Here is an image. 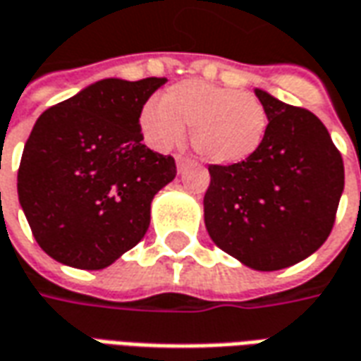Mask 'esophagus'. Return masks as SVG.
Listing matches in <instances>:
<instances>
[{"mask_svg":"<svg viewBox=\"0 0 361 361\" xmlns=\"http://www.w3.org/2000/svg\"><path fill=\"white\" fill-rule=\"evenodd\" d=\"M176 162H178V172L181 173L189 166V158H185V156H178V158H176Z\"/></svg>","mask_w":361,"mask_h":361,"instance_id":"1","label":"esophagus"}]
</instances>
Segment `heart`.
I'll use <instances>...</instances> for the list:
<instances>
[{
    "label": "heart",
    "mask_w": 361,
    "mask_h": 361,
    "mask_svg": "<svg viewBox=\"0 0 361 361\" xmlns=\"http://www.w3.org/2000/svg\"><path fill=\"white\" fill-rule=\"evenodd\" d=\"M140 128L150 145L168 150L191 127V146L211 164H238L256 154L268 133V113L256 95L203 80L168 87L158 103L140 111Z\"/></svg>",
    "instance_id": "b5f03b06"
}]
</instances>
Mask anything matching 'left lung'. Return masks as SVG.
<instances>
[{
  "label": "left lung",
  "instance_id": "8db88e82",
  "mask_svg": "<svg viewBox=\"0 0 361 361\" xmlns=\"http://www.w3.org/2000/svg\"><path fill=\"white\" fill-rule=\"evenodd\" d=\"M268 133L248 160L211 164L205 226L216 246L259 271L293 266L334 226L344 162L321 119L256 90Z\"/></svg>",
  "mask_w": 361,
  "mask_h": 361
}]
</instances>
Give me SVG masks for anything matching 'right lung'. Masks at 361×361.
<instances>
[{
	"instance_id": "obj_1",
	"label": "right lung",
	"mask_w": 361,
	"mask_h": 361,
	"mask_svg": "<svg viewBox=\"0 0 361 361\" xmlns=\"http://www.w3.org/2000/svg\"><path fill=\"white\" fill-rule=\"evenodd\" d=\"M168 82L107 78L40 115L17 193L32 236L60 264L103 269L142 240L176 160L142 145L140 111Z\"/></svg>"
}]
</instances>
